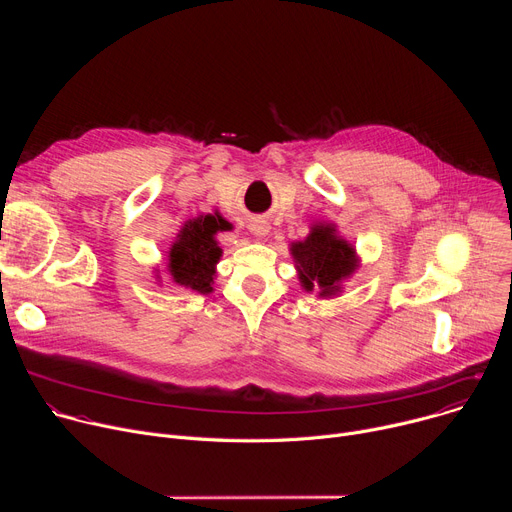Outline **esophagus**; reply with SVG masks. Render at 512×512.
Returning a JSON list of instances; mask_svg holds the SVG:
<instances>
[{"mask_svg": "<svg viewBox=\"0 0 512 512\" xmlns=\"http://www.w3.org/2000/svg\"><path fill=\"white\" fill-rule=\"evenodd\" d=\"M251 232L255 238H265L267 234H270V226H267V222H263V220H255L251 224Z\"/></svg>", "mask_w": 512, "mask_h": 512, "instance_id": "esophagus-1", "label": "esophagus"}]
</instances>
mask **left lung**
<instances>
[{
	"label": "left lung",
	"instance_id": "left-lung-1",
	"mask_svg": "<svg viewBox=\"0 0 512 512\" xmlns=\"http://www.w3.org/2000/svg\"><path fill=\"white\" fill-rule=\"evenodd\" d=\"M290 255L299 272L301 286L307 292L317 290L319 297L330 299L340 292L346 278L359 267V257L351 242L338 236L336 226L317 222L305 240L292 242Z\"/></svg>",
	"mask_w": 512,
	"mask_h": 512
}]
</instances>
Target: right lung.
Instances as JSON below:
<instances>
[{
    "instance_id": "obj_1",
    "label": "right lung",
    "mask_w": 512,
    "mask_h": 512,
    "mask_svg": "<svg viewBox=\"0 0 512 512\" xmlns=\"http://www.w3.org/2000/svg\"><path fill=\"white\" fill-rule=\"evenodd\" d=\"M224 230H228V222L220 213L199 215L182 226L168 253V270L178 286L201 294L213 290L215 263L222 257L215 234Z\"/></svg>"
}]
</instances>
